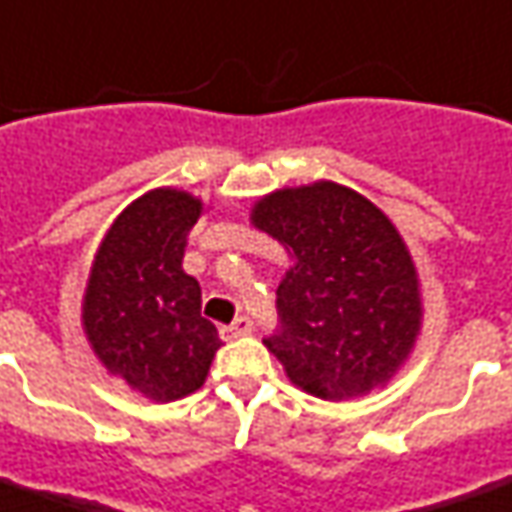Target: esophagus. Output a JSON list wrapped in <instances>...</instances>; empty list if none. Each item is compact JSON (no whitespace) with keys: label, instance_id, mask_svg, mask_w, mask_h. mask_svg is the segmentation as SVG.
Segmentation results:
<instances>
[{"label":"esophagus","instance_id":"34e87169","mask_svg":"<svg viewBox=\"0 0 512 512\" xmlns=\"http://www.w3.org/2000/svg\"><path fill=\"white\" fill-rule=\"evenodd\" d=\"M253 331V323H250L248 317H236L231 326H222V337L225 340H236V337H245Z\"/></svg>","mask_w":512,"mask_h":512}]
</instances>
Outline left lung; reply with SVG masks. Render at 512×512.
Segmentation results:
<instances>
[{
  "mask_svg": "<svg viewBox=\"0 0 512 512\" xmlns=\"http://www.w3.org/2000/svg\"><path fill=\"white\" fill-rule=\"evenodd\" d=\"M250 222L292 259L278 284L281 331L264 345L295 387L348 401L404 368L424 326L421 278L393 220L343 183L284 186Z\"/></svg>",
  "mask_w": 512,
  "mask_h": 512,
  "instance_id": "8db88e82",
  "label": "left lung"
}]
</instances>
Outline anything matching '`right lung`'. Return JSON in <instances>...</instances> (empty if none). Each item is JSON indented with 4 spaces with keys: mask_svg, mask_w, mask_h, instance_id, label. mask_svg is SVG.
I'll return each mask as SVG.
<instances>
[{
    "mask_svg": "<svg viewBox=\"0 0 512 512\" xmlns=\"http://www.w3.org/2000/svg\"><path fill=\"white\" fill-rule=\"evenodd\" d=\"M206 211L186 189L136 197L102 236L83 292V334L111 376L167 404L203 387L220 337L200 315V284L183 248Z\"/></svg>",
    "mask_w": 512,
    "mask_h": 512,
    "instance_id": "obj_1",
    "label": "right lung"
}]
</instances>
